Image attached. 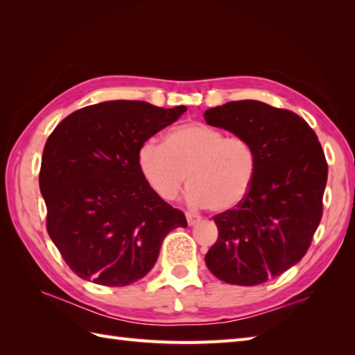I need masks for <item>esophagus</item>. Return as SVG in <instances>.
<instances>
[{"instance_id":"esophagus-1","label":"esophagus","mask_w":355,"mask_h":355,"mask_svg":"<svg viewBox=\"0 0 355 355\" xmlns=\"http://www.w3.org/2000/svg\"><path fill=\"white\" fill-rule=\"evenodd\" d=\"M186 220H187V224L193 225V224H197L201 220V216L197 215V214H193V212H186Z\"/></svg>"}]
</instances>
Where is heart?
I'll return each mask as SVG.
<instances>
[{"instance_id": "b5f03b06", "label": "heart", "mask_w": 355, "mask_h": 355, "mask_svg": "<svg viewBox=\"0 0 355 355\" xmlns=\"http://www.w3.org/2000/svg\"><path fill=\"white\" fill-rule=\"evenodd\" d=\"M137 163L143 178L160 198H175L187 178V200L212 212L239 206L258 171V155L250 141L200 122L173 128L164 145L153 139L143 141Z\"/></svg>"}]
</instances>
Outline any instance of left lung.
<instances>
[{
    "label": "left lung",
    "mask_w": 355,
    "mask_h": 355,
    "mask_svg": "<svg viewBox=\"0 0 355 355\" xmlns=\"http://www.w3.org/2000/svg\"><path fill=\"white\" fill-rule=\"evenodd\" d=\"M209 125L252 143L258 171L247 198L214 216L206 266L227 284L258 285L304 258L323 214L328 163L318 135L296 112L258 101L205 112Z\"/></svg>",
    "instance_id": "8db88e82"
}]
</instances>
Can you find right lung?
Here are the masks:
<instances>
[{
  "label": "right lung",
  "mask_w": 355,
  "mask_h": 355,
  "mask_svg": "<svg viewBox=\"0 0 355 355\" xmlns=\"http://www.w3.org/2000/svg\"><path fill=\"white\" fill-rule=\"evenodd\" d=\"M186 110L102 102L71 112L50 134L40 171L47 232L79 277L105 286L137 282L154 267L164 236L187 227L137 163L141 143Z\"/></svg>",
  "instance_id": "obj_1"
}]
</instances>
